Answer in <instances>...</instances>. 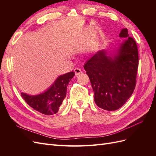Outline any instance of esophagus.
I'll return each instance as SVG.
<instances>
[{
    "mask_svg": "<svg viewBox=\"0 0 156 156\" xmlns=\"http://www.w3.org/2000/svg\"><path fill=\"white\" fill-rule=\"evenodd\" d=\"M74 72H75V75H76V76H77V75H79L80 73H82L81 69L78 68H76L74 69Z\"/></svg>",
    "mask_w": 156,
    "mask_h": 156,
    "instance_id": "34e87169",
    "label": "esophagus"
}]
</instances>
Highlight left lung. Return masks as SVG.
Returning a JSON list of instances; mask_svg holds the SVG:
<instances>
[{
	"label": "left lung",
	"mask_w": 156,
	"mask_h": 156,
	"mask_svg": "<svg viewBox=\"0 0 156 156\" xmlns=\"http://www.w3.org/2000/svg\"><path fill=\"white\" fill-rule=\"evenodd\" d=\"M119 36L126 38L114 56L100 50L84 65L92 87L94 101L108 111L123 106L136 85L139 66L136 41L129 36L127 29H122Z\"/></svg>",
	"instance_id": "obj_1"
}]
</instances>
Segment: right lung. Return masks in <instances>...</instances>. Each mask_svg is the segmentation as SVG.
<instances>
[{
  "mask_svg": "<svg viewBox=\"0 0 156 156\" xmlns=\"http://www.w3.org/2000/svg\"><path fill=\"white\" fill-rule=\"evenodd\" d=\"M75 75L71 72L60 75L44 93L30 96L21 93L23 100L34 110L46 115H53L58 111L59 107L66 96L67 86Z\"/></svg>",
  "mask_w": 156,
  "mask_h": 156,
  "instance_id": "add662e5",
  "label": "right lung"
}]
</instances>
